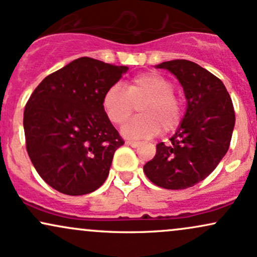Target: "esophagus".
Listing matches in <instances>:
<instances>
[{
    "instance_id": "obj_1",
    "label": "esophagus",
    "mask_w": 257,
    "mask_h": 257,
    "mask_svg": "<svg viewBox=\"0 0 257 257\" xmlns=\"http://www.w3.org/2000/svg\"><path fill=\"white\" fill-rule=\"evenodd\" d=\"M125 144L132 147H138L139 145H140V143H139V141H132V140H126Z\"/></svg>"
}]
</instances>
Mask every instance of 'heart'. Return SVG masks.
Returning a JSON list of instances; mask_svg holds the SVG:
<instances>
[{
	"mask_svg": "<svg viewBox=\"0 0 257 257\" xmlns=\"http://www.w3.org/2000/svg\"><path fill=\"white\" fill-rule=\"evenodd\" d=\"M175 85L166 76L149 72L139 75L126 84L108 87L102 95L101 106L106 117L119 125L131 117L135 106L140 116L126 122L122 128L126 138H151L161 129L164 133L175 131L184 118V101L174 93Z\"/></svg>",
	"mask_w": 257,
	"mask_h": 257,
	"instance_id": "1",
	"label": "heart"
}]
</instances>
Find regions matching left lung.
<instances>
[{"instance_id": "1", "label": "left lung", "mask_w": 257, "mask_h": 257, "mask_svg": "<svg viewBox=\"0 0 257 257\" xmlns=\"http://www.w3.org/2000/svg\"><path fill=\"white\" fill-rule=\"evenodd\" d=\"M176 76L187 108L169 144L159 143L144 166L151 182L167 190H184L204 180L228 151L235 116L231 96L216 76L184 59L157 65Z\"/></svg>"}]
</instances>
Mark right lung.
I'll list each match as a JSON object with an SVG mask.
<instances>
[{"label":"right lung","instance_id":"add662e5","mask_svg":"<svg viewBox=\"0 0 257 257\" xmlns=\"http://www.w3.org/2000/svg\"><path fill=\"white\" fill-rule=\"evenodd\" d=\"M126 66L78 58L37 85L24 110L26 150L51 187L69 196L95 191L124 144L101 106Z\"/></svg>","mask_w":257,"mask_h":257}]
</instances>
